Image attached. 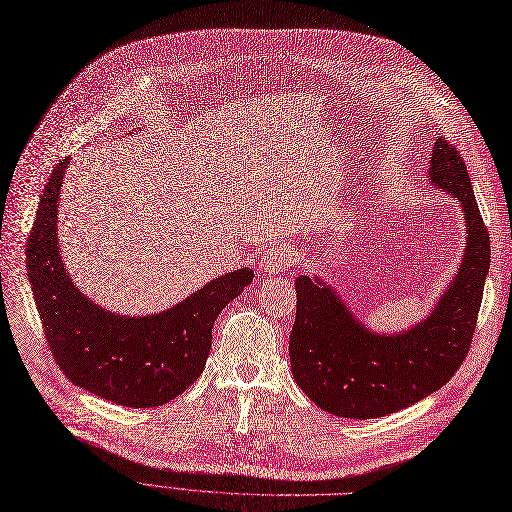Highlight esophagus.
I'll return each mask as SVG.
<instances>
[{
    "mask_svg": "<svg viewBox=\"0 0 512 512\" xmlns=\"http://www.w3.org/2000/svg\"><path fill=\"white\" fill-rule=\"evenodd\" d=\"M293 251L287 244H274L261 257V270L266 274H278L291 266Z\"/></svg>",
    "mask_w": 512,
    "mask_h": 512,
    "instance_id": "esophagus-1",
    "label": "esophagus"
}]
</instances>
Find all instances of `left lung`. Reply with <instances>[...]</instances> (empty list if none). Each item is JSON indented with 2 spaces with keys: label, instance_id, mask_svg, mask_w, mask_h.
<instances>
[{
  "label": "left lung",
  "instance_id": "1",
  "mask_svg": "<svg viewBox=\"0 0 512 512\" xmlns=\"http://www.w3.org/2000/svg\"><path fill=\"white\" fill-rule=\"evenodd\" d=\"M428 179L458 200L466 232L460 268L428 316L399 333H375L327 280H295L291 371L308 399L337 418H382L418 403L443 388L468 354L489 272V234L466 164L445 139L434 141Z\"/></svg>",
  "mask_w": 512,
  "mask_h": 512
}]
</instances>
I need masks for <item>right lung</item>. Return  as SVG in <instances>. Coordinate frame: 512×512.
<instances>
[{
  "label": "right lung",
  "instance_id": "obj_1",
  "mask_svg": "<svg viewBox=\"0 0 512 512\" xmlns=\"http://www.w3.org/2000/svg\"><path fill=\"white\" fill-rule=\"evenodd\" d=\"M69 158L50 173L27 240V276L46 342L67 380L124 407H160L192 386L211 352L219 312L253 282L240 268L213 278L177 306L126 316L94 304L61 259L59 208Z\"/></svg>",
  "mask_w": 512,
  "mask_h": 512
}]
</instances>
